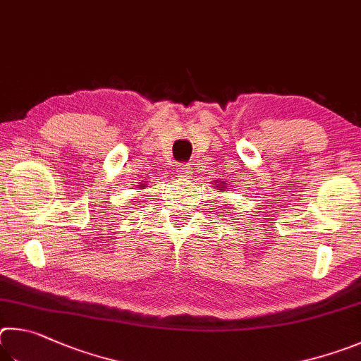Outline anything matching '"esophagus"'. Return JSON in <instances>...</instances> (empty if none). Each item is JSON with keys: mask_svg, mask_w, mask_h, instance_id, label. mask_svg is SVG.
Instances as JSON below:
<instances>
[{"mask_svg": "<svg viewBox=\"0 0 361 361\" xmlns=\"http://www.w3.org/2000/svg\"><path fill=\"white\" fill-rule=\"evenodd\" d=\"M176 173L179 177H182V179H188L190 177V166L188 164H180V166H177Z\"/></svg>", "mask_w": 361, "mask_h": 361, "instance_id": "obj_1", "label": "esophagus"}]
</instances>
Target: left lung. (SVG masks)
Here are the masks:
<instances>
[{
	"mask_svg": "<svg viewBox=\"0 0 361 361\" xmlns=\"http://www.w3.org/2000/svg\"><path fill=\"white\" fill-rule=\"evenodd\" d=\"M217 187H219V190H222V188H225V187H224V182H219Z\"/></svg>",
	"mask_w": 361,
	"mask_h": 361,
	"instance_id": "obj_1",
	"label": "left lung"
}]
</instances>
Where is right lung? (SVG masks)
Returning <instances> with one entry per match:
<instances>
[{
	"mask_svg": "<svg viewBox=\"0 0 361 361\" xmlns=\"http://www.w3.org/2000/svg\"><path fill=\"white\" fill-rule=\"evenodd\" d=\"M145 185H147V184H145V182H142V184H141V185H139V187H137V188H144V187H145Z\"/></svg>",
	"mask_w": 361,
	"mask_h": 361,
	"instance_id": "obj_1",
	"label": "right lung"
}]
</instances>
